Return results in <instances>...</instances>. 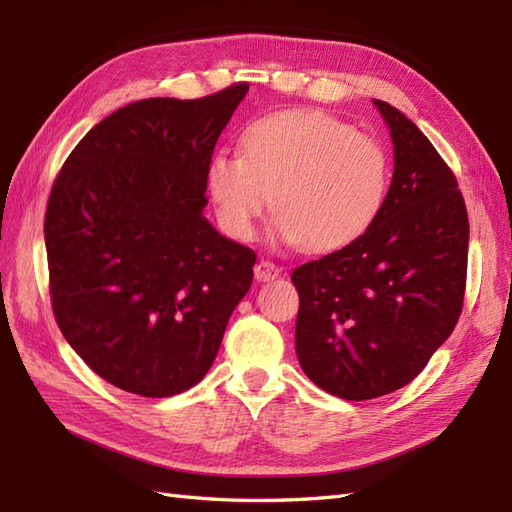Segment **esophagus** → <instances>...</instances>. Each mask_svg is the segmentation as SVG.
Instances as JSON below:
<instances>
[{"mask_svg": "<svg viewBox=\"0 0 512 512\" xmlns=\"http://www.w3.org/2000/svg\"><path fill=\"white\" fill-rule=\"evenodd\" d=\"M279 273H281V268L270 262V259H262V262H257V266H255L257 281H273L279 277Z\"/></svg>", "mask_w": 512, "mask_h": 512, "instance_id": "obj_1", "label": "esophagus"}]
</instances>
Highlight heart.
<instances>
[{"label":"heart","instance_id":"heart-1","mask_svg":"<svg viewBox=\"0 0 512 512\" xmlns=\"http://www.w3.org/2000/svg\"><path fill=\"white\" fill-rule=\"evenodd\" d=\"M391 165L374 136L339 118L290 110L246 127L242 154L217 151L206 189L224 231L248 242L273 202L290 244L330 253L363 237L387 202Z\"/></svg>","mask_w":512,"mask_h":512}]
</instances>
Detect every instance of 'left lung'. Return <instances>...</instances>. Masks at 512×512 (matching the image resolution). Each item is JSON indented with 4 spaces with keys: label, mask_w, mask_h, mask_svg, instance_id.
<instances>
[{
    "label": "left lung",
    "mask_w": 512,
    "mask_h": 512,
    "mask_svg": "<svg viewBox=\"0 0 512 512\" xmlns=\"http://www.w3.org/2000/svg\"><path fill=\"white\" fill-rule=\"evenodd\" d=\"M394 143V178L372 228L292 270L295 347L314 385L345 400L416 378L460 319L469 215L453 171L409 118L374 101Z\"/></svg>",
    "instance_id": "left-lung-1"
}]
</instances>
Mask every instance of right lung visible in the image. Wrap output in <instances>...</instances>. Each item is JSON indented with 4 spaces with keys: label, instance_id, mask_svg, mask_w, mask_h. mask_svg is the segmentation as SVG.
<instances>
[{
    "label": "right lung",
    "instance_id": "obj_1",
    "mask_svg": "<svg viewBox=\"0 0 512 512\" xmlns=\"http://www.w3.org/2000/svg\"><path fill=\"white\" fill-rule=\"evenodd\" d=\"M248 83L143 99L94 125L52 184L43 235L65 341L118 389L198 385L253 284L255 250L206 222V167Z\"/></svg>",
    "mask_w": 512,
    "mask_h": 512
}]
</instances>
